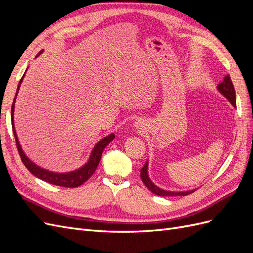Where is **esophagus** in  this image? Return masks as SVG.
Wrapping results in <instances>:
<instances>
[{
  "mask_svg": "<svg viewBox=\"0 0 253 253\" xmlns=\"http://www.w3.org/2000/svg\"><path fill=\"white\" fill-rule=\"evenodd\" d=\"M135 126H138V124H137V122H135Z\"/></svg>",
  "mask_w": 253,
  "mask_h": 253,
  "instance_id": "34e87169",
  "label": "esophagus"
}]
</instances>
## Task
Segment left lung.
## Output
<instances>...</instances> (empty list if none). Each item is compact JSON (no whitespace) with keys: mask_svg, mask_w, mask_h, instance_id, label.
Instances as JSON below:
<instances>
[{"mask_svg":"<svg viewBox=\"0 0 253 253\" xmlns=\"http://www.w3.org/2000/svg\"><path fill=\"white\" fill-rule=\"evenodd\" d=\"M217 89L220 91L221 94H223L229 101L231 102V104L236 108V99H235V90H234V86H233V83L231 81L230 76L227 75L226 77L224 78V81L219 83L217 85ZM140 177L142 182L145 185L152 193H154L156 195L159 196H176V195H188L193 193L195 190H191V191H186V192H171V191H166L158 188L157 186H155L154 183L151 181V179L149 178V175H148V162L144 164V166L142 167V169L140 170Z\"/></svg>","mask_w":253,"mask_h":253,"instance_id":"left-lung-1","label":"left lung"}]
</instances>
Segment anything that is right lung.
Masks as SVG:
<instances>
[{
    "label": "right lung",
    "mask_w": 253,
    "mask_h": 253,
    "mask_svg": "<svg viewBox=\"0 0 253 253\" xmlns=\"http://www.w3.org/2000/svg\"><path fill=\"white\" fill-rule=\"evenodd\" d=\"M41 52H42V50L39 53H38L37 57L39 56ZM23 78H24V76H23V77L20 80V83L18 85V89H17V94L19 91L21 83L23 81ZM16 98H17V95L13 99V103H12V106H11L12 131H13V135H14V139H16L19 154L21 156V160H22V163L24 164V166L27 168V170L33 175H35L36 177L40 178V179L46 181V182H49V183H51V185H56V186H60V187L76 188V187L81 186L82 183L85 182L90 177V176L95 173L99 163H100L101 155H102V152H103L104 148L115 138V135L111 134L109 136L104 137L103 139L99 141L95 145V148L93 149V151H91V154L89 156L88 162L83 167H81L80 169H78V170H75L73 172H68V173H55V172H50V171H47L45 169H42L41 167L34 164L32 160H30L25 155V153L23 152L21 145L19 143L18 136H17V133H16V129H14V125H13V111H14V102H16Z\"/></svg>",
    "instance_id": "add662e5"
}]
</instances>
